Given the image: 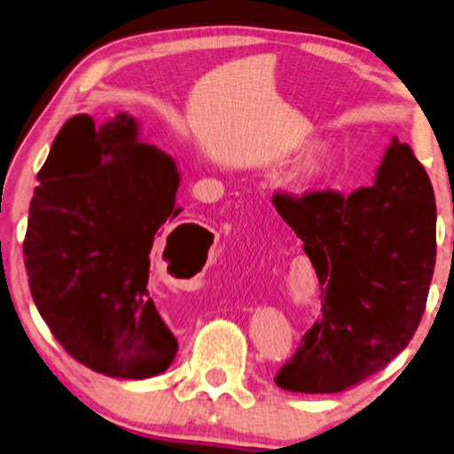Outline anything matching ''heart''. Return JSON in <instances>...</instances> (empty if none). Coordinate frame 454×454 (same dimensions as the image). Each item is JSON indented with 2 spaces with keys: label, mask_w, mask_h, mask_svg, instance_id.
I'll list each match as a JSON object with an SVG mask.
<instances>
[{
  "label": "heart",
  "mask_w": 454,
  "mask_h": 454,
  "mask_svg": "<svg viewBox=\"0 0 454 454\" xmlns=\"http://www.w3.org/2000/svg\"><path fill=\"white\" fill-rule=\"evenodd\" d=\"M337 167V151L333 145H319L311 153L303 157L295 169L291 173V187L295 191H307L323 181H327Z\"/></svg>",
  "instance_id": "b5f03b06"
}]
</instances>
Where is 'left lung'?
<instances>
[{
	"mask_svg": "<svg viewBox=\"0 0 454 454\" xmlns=\"http://www.w3.org/2000/svg\"><path fill=\"white\" fill-rule=\"evenodd\" d=\"M323 287L321 313L275 383L339 393L383 369L415 335L436 259L431 179L407 143L391 139L375 185L343 197L275 195Z\"/></svg>",
	"mask_w": 454,
	"mask_h": 454,
	"instance_id": "1",
	"label": "left lung"
}]
</instances>
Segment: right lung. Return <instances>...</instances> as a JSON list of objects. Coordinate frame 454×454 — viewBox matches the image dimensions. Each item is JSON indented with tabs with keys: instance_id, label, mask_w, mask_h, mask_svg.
I'll return each mask as SVG.
<instances>
[{
	"instance_id": "add662e5",
	"label": "right lung",
	"mask_w": 454,
	"mask_h": 454,
	"mask_svg": "<svg viewBox=\"0 0 454 454\" xmlns=\"http://www.w3.org/2000/svg\"><path fill=\"white\" fill-rule=\"evenodd\" d=\"M37 181L23 255L31 297L53 337L87 369L114 379L169 369L177 339L151 299L149 267L155 237L181 213L175 159L143 143L129 114L99 125L74 115Z\"/></svg>"
}]
</instances>
